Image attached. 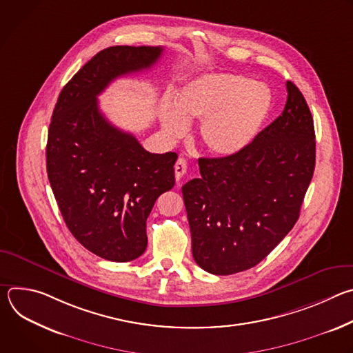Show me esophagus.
Returning a JSON list of instances; mask_svg holds the SVG:
<instances>
[{
	"mask_svg": "<svg viewBox=\"0 0 353 353\" xmlns=\"http://www.w3.org/2000/svg\"><path fill=\"white\" fill-rule=\"evenodd\" d=\"M185 173H187V162H185V159L180 158V159H177V162L174 165V176L177 180H181V177Z\"/></svg>",
	"mask_w": 353,
	"mask_h": 353,
	"instance_id": "esophagus-1",
	"label": "esophagus"
}]
</instances>
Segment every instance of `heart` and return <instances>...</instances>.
<instances>
[{
    "mask_svg": "<svg viewBox=\"0 0 353 353\" xmlns=\"http://www.w3.org/2000/svg\"><path fill=\"white\" fill-rule=\"evenodd\" d=\"M271 108L272 94L265 85L239 74H208L181 89L177 106L163 99L159 120L170 139L181 138L190 121L201 120L199 143L207 152L228 158L256 139Z\"/></svg>",
    "mask_w": 353,
    "mask_h": 353,
    "instance_id": "1",
    "label": "heart"
}]
</instances>
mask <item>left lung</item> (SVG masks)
<instances>
[{
    "mask_svg": "<svg viewBox=\"0 0 353 353\" xmlns=\"http://www.w3.org/2000/svg\"><path fill=\"white\" fill-rule=\"evenodd\" d=\"M282 114L240 154L199 158V179L181 188L192 257L204 271L256 267L299 219L316 166V134L299 88L286 82Z\"/></svg>",
    "mask_w": 353,
    "mask_h": 353,
    "instance_id": "obj_1",
    "label": "left lung"
}]
</instances>
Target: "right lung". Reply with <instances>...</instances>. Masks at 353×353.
Returning a JSON list of instances; mask_svg holds the SVG:
<instances>
[{
  "label": "right lung",
  "mask_w": 353,
  "mask_h": 353,
  "mask_svg": "<svg viewBox=\"0 0 353 353\" xmlns=\"http://www.w3.org/2000/svg\"><path fill=\"white\" fill-rule=\"evenodd\" d=\"M163 47L113 46L63 88L48 127L50 185L72 236L90 253L127 263L146 248V219L174 185L176 152L150 154L100 113L97 96L119 77L149 70Z\"/></svg>",
  "instance_id": "obj_1"
}]
</instances>
